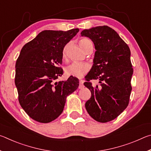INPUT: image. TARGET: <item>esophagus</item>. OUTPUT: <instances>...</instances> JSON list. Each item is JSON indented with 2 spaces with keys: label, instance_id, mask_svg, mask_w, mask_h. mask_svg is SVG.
I'll return each instance as SVG.
<instances>
[{
  "label": "esophagus",
  "instance_id": "obj_1",
  "mask_svg": "<svg viewBox=\"0 0 151 151\" xmlns=\"http://www.w3.org/2000/svg\"><path fill=\"white\" fill-rule=\"evenodd\" d=\"M84 88V85H83V81H80L79 82V85H78V88L79 89H82Z\"/></svg>",
  "mask_w": 151,
  "mask_h": 151
}]
</instances>
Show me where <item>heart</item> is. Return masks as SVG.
I'll list each match as a JSON object with an SVG mask.
<instances>
[{"mask_svg":"<svg viewBox=\"0 0 151 151\" xmlns=\"http://www.w3.org/2000/svg\"><path fill=\"white\" fill-rule=\"evenodd\" d=\"M92 44L91 41L88 39H82L79 41V45L81 47L85 50L88 47V45ZM66 50H67V46L63 48L62 56L63 58H65L66 57ZM89 70V66L86 63L75 62L71 65L66 66L65 68V73L68 76H75V77L80 78L88 72Z\"/></svg>","mask_w":151,"mask_h":151,"instance_id":"obj_1","label":"heart"}]
</instances>
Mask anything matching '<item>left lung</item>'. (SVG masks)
Wrapping results in <instances>:
<instances>
[{"label": "left lung", "instance_id": "obj_1", "mask_svg": "<svg viewBox=\"0 0 151 151\" xmlns=\"http://www.w3.org/2000/svg\"><path fill=\"white\" fill-rule=\"evenodd\" d=\"M81 35L91 39L96 50L93 65L85 76L87 82L84 83L91 92L86 109L95 121L109 122L129 104L133 74L131 50L118 33L108 26L85 29ZM90 80H99L101 86L93 88Z\"/></svg>", "mask_w": 151, "mask_h": 151}]
</instances>
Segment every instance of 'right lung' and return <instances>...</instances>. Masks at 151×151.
Here are the masks:
<instances>
[{
    "instance_id": "add662e5",
    "label": "right lung",
    "mask_w": 151,
    "mask_h": 151,
    "mask_svg": "<svg viewBox=\"0 0 151 151\" xmlns=\"http://www.w3.org/2000/svg\"><path fill=\"white\" fill-rule=\"evenodd\" d=\"M78 31L43 30L20 50L15 65V85L20 106L36 121L48 123L57 119L66 96L78 87V79L72 76L55 82L63 74L59 67L63 48Z\"/></svg>"
}]
</instances>
